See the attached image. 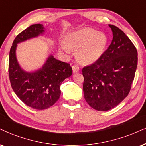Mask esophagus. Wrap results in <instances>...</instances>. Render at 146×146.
I'll list each match as a JSON object with an SVG mask.
<instances>
[{"instance_id": "obj_1", "label": "esophagus", "mask_w": 146, "mask_h": 146, "mask_svg": "<svg viewBox=\"0 0 146 146\" xmlns=\"http://www.w3.org/2000/svg\"><path fill=\"white\" fill-rule=\"evenodd\" d=\"M72 70L74 73H76L79 72L80 70V68H79V66H77V65H74V66H72Z\"/></svg>"}]
</instances>
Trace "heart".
I'll return each instance as SVG.
<instances>
[{
  "label": "heart",
  "mask_w": 146,
  "mask_h": 146,
  "mask_svg": "<svg viewBox=\"0 0 146 146\" xmlns=\"http://www.w3.org/2000/svg\"><path fill=\"white\" fill-rule=\"evenodd\" d=\"M108 40L103 33H98L92 28H84L70 33L62 43V48L66 53L70 50L76 51L79 62L91 64L98 61L106 50Z\"/></svg>",
  "instance_id": "b5f03b06"
}]
</instances>
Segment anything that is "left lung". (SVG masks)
<instances>
[{
	"label": "left lung",
	"mask_w": 146,
	"mask_h": 146,
	"mask_svg": "<svg viewBox=\"0 0 146 146\" xmlns=\"http://www.w3.org/2000/svg\"><path fill=\"white\" fill-rule=\"evenodd\" d=\"M113 39L94 64L82 68L86 102L93 109L108 111L129 95L137 66V48L125 32L109 24Z\"/></svg>",
	"instance_id": "1"
}]
</instances>
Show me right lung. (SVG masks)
<instances>
[{"label":"right lung","instance_id":"1","mask_svg":"<svg viewBox=\"0 0 146 146\" xmlns=\"http://www.w3.org/2000/svg\"><path fill=\"white\" fill-rule=\"evenodd\" d=\"M42 24H33L17 35L11 47L9 76L14 92L26 105L36 110L47 109L59 99L60 85L72 74L70 64L51 55L41 69L26 72L18 64L15 56L17 44L38 36L44 32Z\"/></svg>","mask_w":146,"mask_h":146}]
</instances>
